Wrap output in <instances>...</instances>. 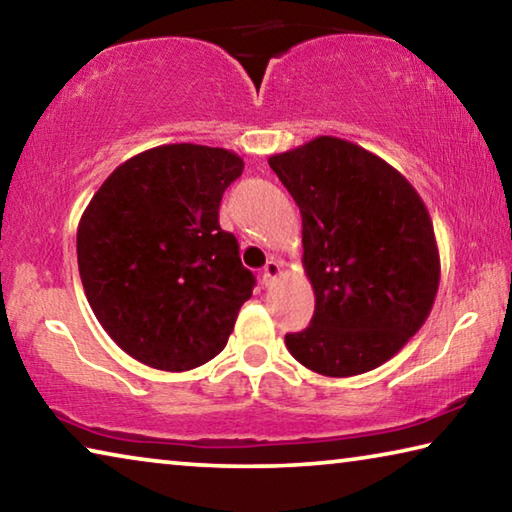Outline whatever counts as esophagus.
I'll return each instance as SVG.
<instances>
[{
    "instance_id": "1",
    "label": "esophagus",
    "mask_w": 512,
    "mask_h": 512,
    "mask_svg": "<svg viewBox=\"0 0 512 512\" xmlns=\"http://www.w3.org/2000/svg\"><path fill=\"white\" fill-rule=\"evenodd\" d=\"M280 273H282V266H280L278 262H273V259H271V262H266V266H264V273H262V282H264V285H266V287H269V285H273V282H275V280H278V278H280Z\"/></svg>"
}]
</instances>
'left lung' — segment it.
I'll use <instances>...</instances> for the list:
<instances>
[{
  "label": "left lung",
  "mask_w": 512,
  "mask_h": 512,
  "mask_svg": "<svg viewBox=\"0 0 512 512\" xmlns=\"http://www.w3.org/2000/svg\"><path fill=\"white\" fill-rule=\"evenodd\" d=\"M303 216V266L314 289L310 326L289 353L328 378L360 376L394 358L424 326L440 287L431 214L378 154L316 136L269 157Z\"/></svg>",
  "instance_id": "1"
}]
</instances>
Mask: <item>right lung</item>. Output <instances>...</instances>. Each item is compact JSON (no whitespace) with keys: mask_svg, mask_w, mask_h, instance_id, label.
<instances>
[{"mask_svg":"<svg viewBox=\"0 0 512 512\" xmlns=\"http://www.w3.org/2000/svg\"><path fill=\"white\" fill-rule=\"evenodd\" d=\"M243 159L168 143L134 154L102 182L77 227L88 305L134 360L189 371L223 351L255 278L218 225Z\"/></svg>","mask_w":512,"mask_h":512,"instance_id":"1","label":"right lung"}]
</instances>
